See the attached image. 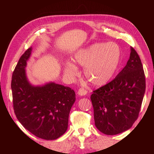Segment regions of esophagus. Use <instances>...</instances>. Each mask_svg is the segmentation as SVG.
Here are the masks:
<instances>
[{
	"label": "esophagus",
	"instance_id": "esophagus-1",
	"mask_svg": "<svg viewBox=\"0 0 154 154\" xmlns=\"http://www.w3.org/2000/svg\"><path fill=\"white\" fill-rule=\"evenodd\" d=\"M87 92H88V91H87V90H85V88H80L79 90H78L77 94H79V96H85V95H86Z\"/></svg>",
	"mask_w": 154,
	"mask_h": 154
}]
</instances>
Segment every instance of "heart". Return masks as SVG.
<instances>
[{"mask_svg": "<svg viewBox=\"0 0 154 154\" xmlns=\"http://www.w3.org/2000/svg\"><path fill=\"white\" fill-rule=\"evenodd\" d=\"M121 52L116 43H96L77 52L74 57L76 64L84 68V75L95 86H102L109 82L120 61ZM64 72L71 77L77 74L73 63L67 62Z\"/></svg>", "mask_w": 154, "mask_h": 154, "instance_id": "1", "label": "heart"}]
</instances>
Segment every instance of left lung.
<instances>
[{
    "instance_id": "1",
    "label": "left lung",
    "mask_w": 154,
    "mask_h": 154,
    "mask_svg": "<svg viewBox=\"0 0 154 154\" xmlns=\"http://www.w3.org/2000/svg\"><path fill=\"white\" fill-rule=\"evenodd\" d=\"M128 61L115 79L91 95L95 126L106 135L122 133L139 117L145 91V77L140 59L130 48Z\"/></svg>"
}]
</instances>
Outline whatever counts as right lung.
<instances>
[{"instance_id": "add662e5", "label": "right lung", "mask_w": 154, "mask_h": 154, "mask_svg": "<svg viewBox=\"0 0 154 154\" xmlns=\"http://www.w3.org/2000/svg\"><path fill=\"white\" fill-rule=\"evenodd\" d=\"M32 48L20 57L13 72L11 90L16 118L35 136L55 140L66 131L69 113L75 101L71 88L54 82L34 86L28 81L25 68Z\"/></svg>"}]
</instances>
